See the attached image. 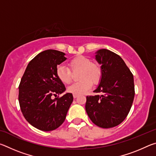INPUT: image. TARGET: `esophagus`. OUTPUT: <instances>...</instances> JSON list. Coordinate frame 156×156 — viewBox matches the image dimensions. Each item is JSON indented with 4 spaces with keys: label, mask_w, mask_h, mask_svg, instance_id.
<instances>
[{
    "label": "esophagus",
    "mask_w": 156,
    "mask_h": 156,
    "mask_svg": "<svg viewBox=\"0 0 156 156\" xmlns=\"http://www.w3.org/2000/svg\"><path fill=\"white\" fill-rule=\"evenodd\" d=\"M73 96V98H77L78 96V95H75L74 94Z\"/></svg>",
    "instance_id": "34e87169"
}]
</instances>
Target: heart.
Wrapping results in <instances>:
<instances>
[{
	"instance_id": "heart-1",
	"label": "heart",
	"mask_w": 156,
	"mask_h": 156,
	"mask_svg": "<svg viewBox=\"0 0 156 156\" xmlns=\"http://www.w3.org/2000/svg\"><path fill=\"white\" fill-rule=\"evenodd\" d=\"M69 66L73 72L80 71L78 83L72 84L67 90L73 95L85 94L91 88L92 83L96 84L101 80L102 71L100 66L96 62H92L87 57L78 56L70 60ZM56 73L58 78L64 84H69L72 81V72L69 69L60 65L56 68Z\"/></svg>"
}]
</instances>
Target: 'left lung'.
Wrapping results in <instances>:
<instances>
[{
    "label": "left lung",
    "instance_id": "left-lung-1",
    "mask_svg": "<svg viewBox=\"0 0 156 156\" xmlns=\"http://www.w3.org/2000/svg\"><path fill=\"white\" fill-rule=\"evenodd\" d=\"M102 75L95 93L87 96L86 112L95 125L101 128L114 127L127 116L133 103V76L120 56L106 49L95 53Z\"/></svg>",
    "mask_w": 156,
    "mask_h": 156
}]
</instances>
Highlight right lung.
Returning a JSON list of instances; mask_svg holds the SVG:
<instances>
[{
	"label": "right lung",
	"instance_id": "1",
	"mask_svg": "<svg viewBox=\"0 0 156 156\" xmlns=\"http://www.w3.org/2000/svg\"><path fill=\"white\" fill-rule=\"evenodd\" d=\"M65 54L54 49L43 51L29 62L19 84L21 112L26 120L44 131H53L62 125L71 104L73 95L65 92L66 88L58 78L57 66L67 59Z\"/></svg>",
	"mask_w": 156,
	"mask_h": 156
}]
</instances>
